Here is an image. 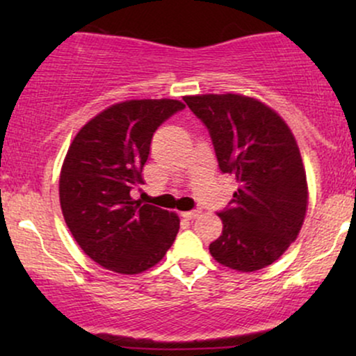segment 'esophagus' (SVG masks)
I'll return each instance as SVG.
<instances>
[{"instance_id": "1", "label": "esophagus", "mask_w": 356, "mask_h": 356, "mask_svg": "<svg viewBox=\"0 0 356 356\" xmlns=\"http://www.w3.org/2000/svg\"><path fill=\"white\" fill-rule=\"evenodd\" d=\"M201 209H192V211H187V212H182V216L186 219H195L197 216H201Z\"/></svg>"}]
</instances>
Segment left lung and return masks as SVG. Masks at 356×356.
<instances>
[{
    "instance_id": "8db88e82",
    "label": "left lung",
    "mask_w": 356,
    "mask_h": 356,
    "mask_svg": "<svg viewBox=\"0 0 356 356\" xmlns=\"http://www.w3.org/2000/svg\"><path fill=\"white\" fill-rule=\"evenodd\" d=\"M209 130L222 174L238 191L218 212L222 234L211 243L222 266L251 273L273 264L298 238L308 207V186L291 130L273 108L251 97H184Z\"/></svg>"
}]
</instances>
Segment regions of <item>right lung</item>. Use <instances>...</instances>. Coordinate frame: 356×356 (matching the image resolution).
I'll use <instances>...</instances> for the list:
<instances>
[{
  "label": "right lung",
  "mask_w": 356,
  "mask_h": 356,
  "mask_svg": "<svg viewBox=\"0 0 356 356\" xmlns=\"http://www.w3.org/2000/svg\"><path fill=\"white\" fill-rule=\"evenodd\" d=\"M182 102L127 100L105 108L73 138L60 174V206L79 246L120 275L155 266L179 232L177 214L130 197L154 132Z\"/></svg>",
  "instance_id": "1"
}]
</instances>
